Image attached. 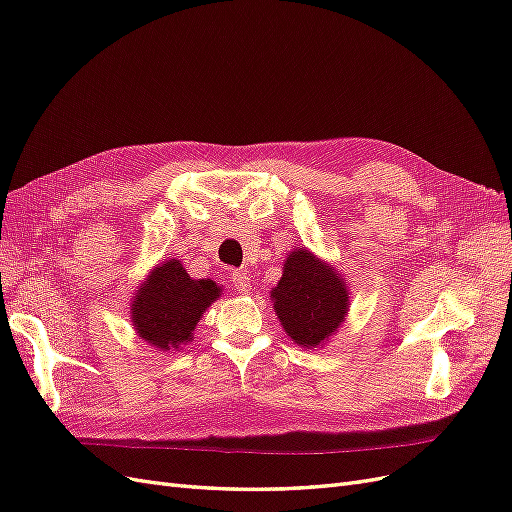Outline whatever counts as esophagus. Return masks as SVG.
<instances>
[{"label": "esophagus", "mask_w": 512, "mask_h": 512, "mask_svg": "<svg viewBox=\"0 0 512 512\" xmlns=\"http://www.w3.org/2000/svg\"><path fill=\"white\" fill-rule=\"evenodd\" d=\"M230 284L235 286L239 292H247V288H250V273L241 271V269L232 271L230 273Z\"/></svg>", "instance_id": "1"}]
</instances>
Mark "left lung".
<instances>
[{
  "label": "left lung",
  "mask_w": 512,
  "mask_h": 512,
  "mask_svg": "<svg viewBox=\"0 0 512 512\" xmlns=\"http://www.w3.org/2000/svg\"><path fill=\"white\" fill-rule=\"evenodd\" d=\"M273 307L292 342L312 348L329 339L348 312V290L333 269L307 250L292 252L273 290Z\"/></svg>",
  "instance_id": "8db88e82"
}]
</instances>
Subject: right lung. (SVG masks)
Masks as SVG:
<instances>
[{
  "label": "right lung",
  "instance_id": "obj_1",
  "mask_svg": "<svg viewBox=\"0 0 512 512\" xmlns=\"http://www.w3.org/2000/svg\"><path fill=\"white\" fill-rule=\"evenodd\" d=\"M220 297L211 280H192L179 260L156 267L132 303L134 327L147 344L173 350L192 339L196 322Z\"/></svg>",
  "mask_w": 512,
  "mask_h": 512
}]
</instances>
